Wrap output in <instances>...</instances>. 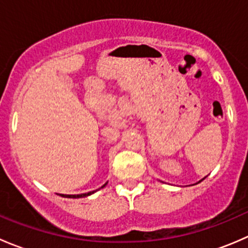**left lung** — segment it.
<instances>
[{"label": "left lung", "mask_w": 248, "mask_h": 248, "mask_svg": "<svg viewBox=\"0 0 248 248\" xmlns=\"http://www.w3.org/2000/svg\"><path fill=\"white\" fill-rule=\"evenodd\" d=\"M204 179H205V177H204ZM204 179H202V180H204ZM201 181H202V180H201ZM201 181H199V182H201Z\"/></svg>", "instance_id": "left-lung-1"}]
</instances>
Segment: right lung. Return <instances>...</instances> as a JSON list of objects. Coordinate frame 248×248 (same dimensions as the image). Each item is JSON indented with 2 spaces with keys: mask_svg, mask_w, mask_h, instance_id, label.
Instances as JSON below:
<instances>
[{
  "mask_svg": "<svg viewBox=\"0 0 248 248\" xmlns=\"http://www.w3.org/2000/svg\"><path fill=\"white\" fill-rule=\"evenodd\" d=\"M107 184H104L101 188L106 187ZM96 191H92V192H87V193H82V194H61V197H66V198H82V197H87V196H91L92 193H94Z\"/></svg>",
  "mask_w": 248,
  "mask_h": 248,
  "instance_id": "add662e5",
  "label": "right lung"
}]
</instances>
